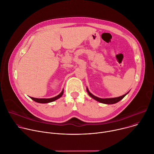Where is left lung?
I'll use <instances>...</instances> for the list:
<instances>
[{
    "mask_svg": "<svg viewBox=\"0 0 154 154\" xmlns=\"http://www.w3.org/2000/svg\"><path fill=\"white\" fill-rule=\"evenodd\" d=\"M87 93L91 97L93 98L94 100H97V101H99L100 102V103H104V104H114V103H117V102L121 100H122V98H123L129 92H128V93H126L125 95H122L121 97H116V98H98L97 97H95V95H94L93 94H91L90 92L89 91L88 88L87 87Z\"/></svg>",
    "mask_w": 154,
    "mask_h": 154,
    "instance_id": "left-lung-1",
    "label": "left lung"
}]
</instances>
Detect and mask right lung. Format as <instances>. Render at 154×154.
Masks as SVG:
<instances>
[{
    "label": "right lung",
    "mask_w": 154,
    "mask_h": 154,
    "mask_svg": "<svg viewBox=\"0 0 154 154\" xmlns=\"http://www.w3.org/2000/svg\"><path fill=\"white\" fill-rule=\"evenodd\" d=\"M63 92H64V90H63V91L60 92V94H59L58 95H57L55 97L51 98H33V97H30L33 100H34L35 101L37 102V103H50V102L54 101L56 100H57L58 98H59L60 97H62V95H63Z\"/></svg>",
    "instance_id": "add662e5"
}]
</instances>
